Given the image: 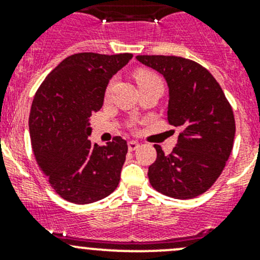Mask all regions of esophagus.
Listing matches in <instances>:
<instances>
[{
    "instance_id": "1",
    "label": "esophagus",
    "mask_w": 260,
    "mask_h": 260,
    "mask_svg": "<svg viewBox=\"0 0 260 260\" xmlns=\"http://www.w3.org/2000/svg\"><path fill=\"white\" fill-rule=\"evenodd\" d=\"M138 147H140V145H138V142H136V141H129V142H128V149H129V151H135Z\"/></svg>"
}]
</instances>
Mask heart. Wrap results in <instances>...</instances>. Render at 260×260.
<instances>
[{
  "label": "heart",
  "instance_id": "b5f03b06",
  "mask_svg": "<svg viewBox=\"0 0 260 260\" xmlns=\"http://www.w3.org/2000/svg\"><path fill=\"white\" fill-rule=\"evenodd\" d=\"M135 77H136V81H137L140 88H146V86H151V85H164L161 77H159L157 73H154L153 70L140 69L136 72ZM112 86H113V80H112L111 83L108 84V86H107L106 95H108V94L111 93Z\"/></svg>",
  "mask_w": 260,
  "mask_h": 260
}]
</instances>
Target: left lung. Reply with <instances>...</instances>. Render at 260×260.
Returning <instances> with one entry per match:
<instances>
[{
    "label": "left lung",
    "mask_w": 260,
    "mask_h": 260,
    "mask_svg": "<svg viewBox=\"0 0 260 260\" xmlns=\"http://www.w3.org/2000/svg\"><path fill=\"white\" fill-rule=\"evenodd\" d=\"M137 60L165 77L170 91L167 119L181 129L170 154L154 145L157 158L148 167L149 183L170 198H196L219 179L232 153V106L210 72L193 60L165 55H138Z\"/></svg>",
    "instance_id": "left-lung-1"
}]
</instances>
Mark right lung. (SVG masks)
<instances>
[{
    "label": "right lung",
    "instance_id": "right-lung-1",
    "mask_svg": "<svg viewBox=\"0 0 260 260\" xmlns=\"http://www.w3.org/2000/svg\"><path fill=\"white\" fill-rule=\"evenodd\" d=\"M132 54L79 52L62 60L34 96L28 128L36 162L64 200L90 204L111 195L128 146L119 136L91 145L90 115L103 106L109 79Z\"/></svg>",
    "mask_w": 260,
    "mask_h": 260
}]
</instances>
